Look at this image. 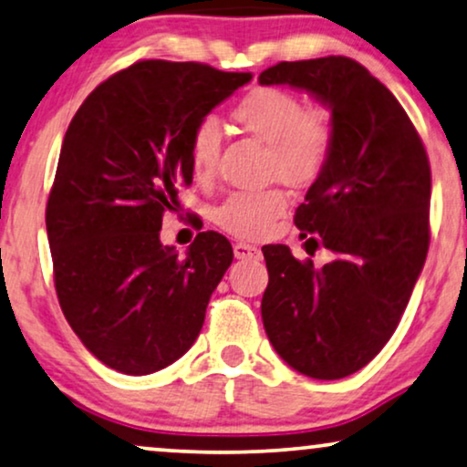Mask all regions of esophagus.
<instances>
[{
  "label": "esophagus",
  "mask_w": 467,
  "mask_h": 467,
  "mask_svg": "<svg viewBox=\"0 0 467 467\" xmlns=\"http://www.w3.org/2000/svg\"><path fill=\"white\" fill-rule=\"evenodd\" d=\"M234 254H235V259H240V261H259L261 259L259 248L253 244H246V242H238V244L234 246Z\"/></svg>",
  "instance_id": "1"
}]
</instances>
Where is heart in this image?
Returning a JSON list of instances; mask_svg holds the SVG:
<instances>
[{
    "label": "heart",
    "instance_id": "obj_1",
    "mask_svg": "<svg viewBox=\"0 0 467 467\" xmlns=\"http://www.w3.org/2000/svg\"><path fill=\"white\" fill-rule=\"evenodd\" d=\"M242 130L267 146V171L291 187L317 181L334 149V125L323 108H304L296 93L278 87H257L234 108ZM221 152V125L213 117L193 127L189 142L191 170L200 181L214 174ZM286 208L280 189L234 191L213 210L216 225L240 238L270 232Z\"/></svg>",
    "mask_w": 467,
    "mask_h": 467
}]
</instances>
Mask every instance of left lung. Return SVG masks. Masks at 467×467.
<instances>
[{"mask_svg":"<svg viewBox=\"0 0 467 467\" xmlns=\"http://www.w3.org/2000/svg\"><path fill=\"white\" fill-rule=\"evenodd\" d=\"M259 85H289L329 108L334 149L297 208L306 244L334 261L315 270L270 244L261 318L299 374L337 380L368 366L404 315L430 248L431 171L395 95L348 57L283 61Z\"/></svg>","mask_w":467,"mask_h":467,"instance_id":"8db88e82","label":"left lung"}]
</instances>
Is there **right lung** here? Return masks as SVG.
I'll return each mask as SVG.
<instances>
[{"label":"right lung","instance_id":"1","mask_svg":"<svg viewBox=\"0 0 467 467\" xmlns=\"http://www.w3.org/2000/svg\"><path fill=\"white\" fill-rule=\"evenodd\" d=\"M251 78L138 61L101 82L67 127L47 203L57 297L88 353L117 372L168 368L200 336L232 244L202 232L181 257L159 232L193 181V127Z\"/></svg>","mask_w":467,"mask_h":467}]
</instances>
